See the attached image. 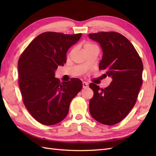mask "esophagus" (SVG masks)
Returning <instances> with one entry per match:
<instances>
[{
	"instance_id": "esophagus-1",
	"label": "esophagus",
	"mask_w": 156,
	"mask_h": 156,
	"mask_svg": "<svg viewBox=\"0 0 156 156\" xmlns=\"http://www.w3.org/2000/svg\"><path fill=\"white\" fill-rule=\"evenodd\" d=\"M82 87H83L84 88H87V87H88V84L87 83V82H82Z\"/></svg>"
}]
</instances>
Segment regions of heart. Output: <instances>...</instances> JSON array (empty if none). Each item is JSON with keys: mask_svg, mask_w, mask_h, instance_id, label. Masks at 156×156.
<instances>
[{"mask_svg": "<svg viewBox=\"0 0 156 156\" xmlns=\"http://www.w3.org/2000/svg\"><path fill=\"white\" fill-rule=\"evenodd\" d=\"M94 46H95L94 45L90 44V43L87 42V43H85V44H84V50L85 51V50H87V49H90L91 48L94 47Z\"/></svg>", "mask_w": 156, "mask_h": 156, "instance_id": "heart-1", "label": "heart"}]
</instances>
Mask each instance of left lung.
<instances>
[{
    "mask_svg": "<svg viewBox=\"0 0 156 156\" xmlns=\"http://www.w3.org/2000/svg\"><path fill=\"white\" fill-rule=\"evenodd\" d=\"M88 37L100 44L102 51L99 69L112 78L104 89L94 83L89 87L94 92L89 110L96 121L113 125L121 122L134 107L142 85L144 66L131 43L116 32L90 34Z\"/></svg>",
    "mask_w": 156,
    "mask_h": 156,
    "instance_id": "obj_1",
    "label": "left lung"
}]
</instances>
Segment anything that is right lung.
Returning a JSON list of instances; mask_svg holds the SVG:
<instances>
[{"instance_id":"right-lung-1","label":"right lung","mask_w":156,"mask_h":156,"mask_svg":"<svg viewBox=\"0 0 156 156\" xmlns=\"http://www.w3.org/2000/svg\"><path fill=\"white\" fill-rule=\"evenodd\" d=\"M82 34L65 35L45 32L33 40L18 62L19 84L29 112L41 124L52 125L67 116L72 100L82 88L78 78L60 82L55 77L66 62V53Z\"/></svg>"}]
</instances>
